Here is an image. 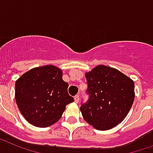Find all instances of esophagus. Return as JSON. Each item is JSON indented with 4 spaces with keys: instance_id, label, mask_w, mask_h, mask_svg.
<instances>
[{
    "instance_id": "34e87169",
    "label": "esophagus",
    "mask_w": 153,
    "mask_h": 153,
    "mask_svg": "<svg viewBox=\"0 0 153 153\" xmlns=\"http://www.w3.org/2000/svg\"><path fill=\"white\" fill-rule=\"evenodd\" d=\"M74 100H75V102L77 103L78 102H79V100H80V98H79V95H76L75 97H74Z\"/></svg>"
}]
</instances>
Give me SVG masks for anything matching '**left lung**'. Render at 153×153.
<instances>
[{
  "instance_id": "obj_1",
  "label": "left lung",
  "mask_w": 153,
  "mask_h": 153,
  "mask_svg": "<svg viewBox=\"0 0 153 153\" xmlns=\"http://www.w3.org/2000/svg\"><path fill=\"white\" fill-rule=\"evenodd\" d=\"M85 78L89 99L81 106L84 119L99 131L113 128L131 108L134 81L118 69L102 64L85 72Z\"/></svg>"
}]
</instances>
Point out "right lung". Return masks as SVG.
<instances>
[{
    "label": "right lung",
    "mask_w": 153,
    "mask_h": 153,
    "mask_svg": "<svg viewBox=\"0 0 153 153\" xmlns=\"http://www.w3.org/2000/svg\"><path fill=\"white\" fill-rule=\"evenodd\" d=\"M62 76L60 68L49 64L29 70L16 81V102L29 123L49 127L59 121L66 105L74 101Z\"/></svg>",
    "instance_id": "1"
}]
</instances>
